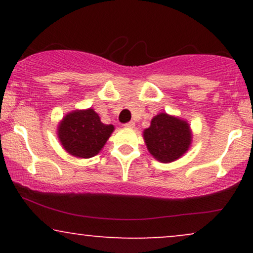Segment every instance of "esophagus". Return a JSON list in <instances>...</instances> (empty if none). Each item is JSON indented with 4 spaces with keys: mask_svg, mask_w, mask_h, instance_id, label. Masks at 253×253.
<instances>
[{
    "mask_svg": "<svg viewBox=\"0 0 253 253\" xmlns=\"http://www.w3.org/2000/svg\"><path fill=\"white\" fill-rule=\"evenodd\" d=\"M125 127H127V128H134L135 123H133V121H129V123H127L126 125H125Z\"/></svg>",
    "mask_w": 253,
    "mask_h": 253,
    "instance_id": "obj_1",
    "label": "esophagus"
}]
</instances>
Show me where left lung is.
Segmentation results:
<instances>
[{
  "label": "left lung",
  "mask_w": 253,
  "mask_h": 253,
  "mask_svg": "<svg viewBox=\"0 0 253 253\" xmlns=\"http://www.w3.org/2000/svg\"><path fill=\"white\" fill-rule=\"evenodd\" d=\"M143 136L151 156L161 163H172L179 159L193 143V132L188 121L168 113L153 117Z\"/></svg>",
  "instance_id": "8db88e82"
}]
</instances>
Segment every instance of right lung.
Listing matches in <instances>:
<instances>
[{"mask_svg":"<svg viewBox=\"0 0 253 253\" xmlns=\"http://www.w3.org/2000/svg\"><path fill=\"white\" fill-rule=\"evenodd\" d=\"M113 125H106L92 108L68 113L57 127V135L63 149L77 158L96 156L112 133Z\"/></svg>","mask_w":253,"mask_h":253,"instance_id":"right-lung-1","label":"right lung"}]
</instances>
